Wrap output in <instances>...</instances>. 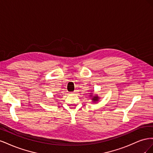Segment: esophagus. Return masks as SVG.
I'll return each instance as SVG.
<instances>
[{"instance_id":"34e87169","label":"esophagus","mask_w":153,"mask_h":153,"mask_svg":"<svg viewBox=\"0 0 153 153\" xmlns=\"http://www.w3.org/2000/svg\"><path fill=\"white\" fill-rule=\"evenodd\" d=\"M76 91H75L73 92V94H76Z\"/></svg>"}]
</instances>
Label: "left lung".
Instances as JSON below:
<instances>
[{
	"mask_svg": "<svg viewBox=\"0 0 153 153\" xmlns=\"http://www.w3.org/2000/svg\"><path fill=\"white\" fill-rule=\"evenodd\" d=\"M89 97L90 98H91V100L93 103H96V102H98V101H99L100 100V97L98 96V94H94L92 92V93H89Z\"/></svg>",
	"mask_w": 153,
	"mask_h": 153,
	"instance_id": "8db88e82",
	"label": "left lung"
}]
</instances>
